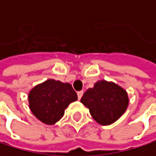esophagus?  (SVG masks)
Instances as JSON below:
<instances>
[{
    "label": "esophagus",
    "mask_w": 156,
    "mask_h": 156,
    "mask_svg": "<svg viewBox=\"0 0 156 156\" xmlns=\"http://www.w3.org/2000/svg\"><path fill=\"white\" fill-rule=\"evenodd\" d=\"M83 93H84V91L83 90H81V91H78L77 92V95H78V99L80 100L81 98H82V96H83Z\"/></svg>",
    "instance_id": "esophagus-1"
}]
</instances>
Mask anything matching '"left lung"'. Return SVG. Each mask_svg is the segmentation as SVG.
<instances>
[{
	"label": "left lung",
	"instance_id": "1",
	"mask_svg": "<svg viewBox=\"0 0 156 156\" xmlns=\"http://www.w3.org/2000/svg\"><path fill=\"white\" fill-rule=\"evenodd\" d=\"M129 102L128 92L122 87L106 80L97 81L81 98L92 118L103 126L117 121L127 111Z\"/></svg>",
	"mask_w": 156,
	"mask_h": 156
}]
</instances>
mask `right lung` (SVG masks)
<instances>
[{"instance_id":"obj_1","label":"right lung","mask_w":156,"mask_h":156,"mask_svg":"<svg viewBox=\"0 0 156 156\" xmlns=\"http://www.w3.org/2000/svg\"><path fill=\"white\" fill-rule=\"evenodd\" d=\"M78 99L71 85L48 79L28 92V106L34 116L44 124L54 125L65 114V109Z\"/></svg>"}]
</instances>
